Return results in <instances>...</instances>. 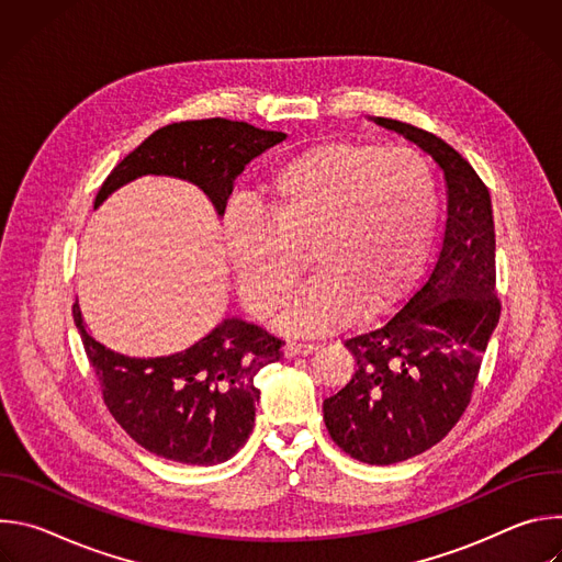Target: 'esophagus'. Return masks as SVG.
Instances as JSON below:
<instances>
[{"mask_svg":"<svg viewBox=\"0 0 562 562\" xmlns=\"http://www.w3.org/2000/svg\"><path fill=\"white\" fill-rule=\"evenodd\" d=\"M317 347L315 345H302V342H286L282 347V353L284 358H297V356H308L313 353Z\"/></svg>","mask_w":562,"mask_h":562,"instance_id":"1","label":"esophagus"}]
</instances>
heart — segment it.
Masks as SVG:
<instances>
[{"label": "heart", "mask_w": 562, "mask_h": 562, "mask_svg": "<svg viewBox=\"0 0 562 562\" xmlns=\"http://www.w3.org/2000/svg\"><path fill=\"white\" fill-rule=\"evenodd\" d=\"M262 215L222 224L228 269L256 317L278 313L306 262L315 276L280 317L295 336L347 325L391 304L420 265L436 226L431 167L412 150L323 142L280 162L260 193Z\"/></svg>", "instance_id": "b5f03b06"}]
</instances>
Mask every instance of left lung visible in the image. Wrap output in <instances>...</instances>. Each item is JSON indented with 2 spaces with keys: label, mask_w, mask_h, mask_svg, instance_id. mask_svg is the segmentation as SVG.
<instances>
[{
  "label": "left lung",
  "mask_w": 562,
  "mask_h": 562,
  "mask_svg": "<svg viewBox=\"0 0 562 562\" xmlns=\"http://www.w3.org/2000/svg\"><path fill=\"white\" fill-rule=\"evenodd\" d=\"M429 153L447 182L438 258L384 325L345 340L351 380L325 400L334 442L367 464H393L440 442L464 414L498 325L492 198L467 159L418 126L371 117Z\"/></svg>",
  "instance_id": "left-lung-1"
}]
</instances>
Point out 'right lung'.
I'll return each mask as SVG.
<instances>
[{"mask_svg":"<svg viewBox=\"0 0 562 562\" xmlns=\"http://www.w3.org/2000/svg\"><path fill=\"white\" fill-rule=\"evenodd\" d=\"M286 139L222 117L176 122L155 131L104 180L95 209L142 176L195 184L224 215L235 178L254 157ZM75 327L102 386L104 405L146 451L184 464H217L254 431L260 389L256 375L282 358V340L239 317H226L193 347L159 358L122 356L98 342L72 304Z\"/></svg>","mask_w":562,"mask_h":562,"instance_id":"obj_1","label":"right lung"}]
</instances>
